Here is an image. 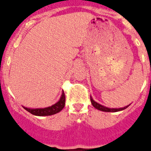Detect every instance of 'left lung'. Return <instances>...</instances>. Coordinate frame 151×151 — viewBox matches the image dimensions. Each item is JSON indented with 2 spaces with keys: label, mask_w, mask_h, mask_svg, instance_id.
I'll use <instances>...</instances> for the list:
<instances>
[{
  "label": "left lung",
  "mask_w": 151,
  "mask_h": 151,
  "mask_svg": "<svg viewBox=\"0 0 151 151\" xmlns=\"http://www.w3.org/2000/svg\"><path fill=\"white\" fill-rule=\"evenodd\" d=\"M91 104L93 105V106L96 108V109L99 110V111H105V112H117V111H123V110L126 109V108H127L128 106H130V104L128 105V106H126L124 107H122V108H108V107H106V106H104L101 104H98V103H96L94 99H93L91 97Z\"/></svg>",
  "instance_id": "1"
}]
</instances>
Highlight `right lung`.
<instances>
[{
    "label": "right lung",
    "instance_id": "add662e5",
    "mask_svg": "<svg viewBox=\"0 0 151 151\" xmlns=\"http://www.w3.org/2000/svg\"><path fill=\"white\" fill-rule=\"evenodd\" d=\"M64 106H65V95H64V92H63L60 100L56 104H53L52 106H47L45 108H36V109H31V108H28V107H24V108L27 111L34 114V115L47 116V115H52V114H55L60 112L64 107Z\"/></svg>",
    "mask_w": 151,
    "mask_h": 151
}]
</instances>
